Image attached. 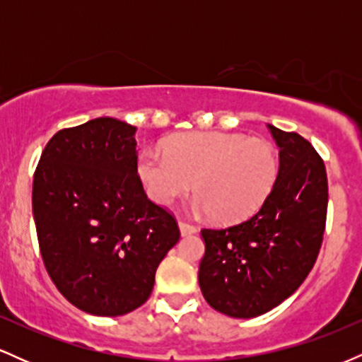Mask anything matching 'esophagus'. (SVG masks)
Returning <instances> with one entry per match:
<instances>
[{"label":"esophagus","instance_id":"1","mask_svg":"<svg viewBox=\"0 0 362 362\" xmlns=\"http://www.w3.org/2000/svg\"><path fill=\"white\" fill-rule=\"evenodd\" d=\"M178 228H180V235L182 236L192 235V233H195V231H197V226H194V224L185 223V221H178Z\"/></svg>","mask_w":362,"mask_h":362}]
</instances>
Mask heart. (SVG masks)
I'll list each match as a JSON object with an SVG mask.
<instances>
[{
  "mask_svg": "<svg viewBox=\"0 0 362 362\" xmlns=\"http://www.w3.org/2000/svg\"><path fill=\"white\" fill-rule=\"evenodd\" d=\"M163 151L144 149L138 158L149 197L168 206L194 180V207L219 223L240 221L259 209L279 172L269 141L233 132H182L165 141Z\"/></svg>",
  "mask_w": 362,
  "mask_h": 362,
  "instance_id": "b5f03b06",
  "label": "heart"
}]
</instances>
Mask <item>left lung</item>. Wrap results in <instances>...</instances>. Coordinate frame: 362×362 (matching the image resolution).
<instances>
[{
	"label": "left lung",
	"mask_w": 362,
	"mask_h": 362,
	"mask_svg": "<svg viewBox=\"0 0 362 362\" xmlns=\"http://www.w3.org/2000/svg\"><path fill=\"white\" fill-rule=\"evenodd\" d=\"M279 146V172L255 214L223 230H202L206 252L199 286L219 313H267L306 279L325 231L328 185L322 158L296 132L269 124Z\"/></svg>",
	"instance_id": "left-lung-1"
}]
</instances>
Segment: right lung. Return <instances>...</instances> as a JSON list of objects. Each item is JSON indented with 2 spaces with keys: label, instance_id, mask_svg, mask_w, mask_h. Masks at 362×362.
<instances>
[{
  "label": "right lung",
  "instance_id": "add662e5",
  "mask_svg": "<svg viewBox=\"0 0 362 362\" xmlns=\"http://www.w3.org/2000/svg\"><path fill=\"white\" fill-rule=\"evenodd\" d=\"M136 127L98 117L56 132L34 175L32 209L45 269L71 305L120 317L144 305L177 221L138 177Z\"/></svg>",
  "mask_w": 362,
  "mask_h": 362
}]
</instances>
